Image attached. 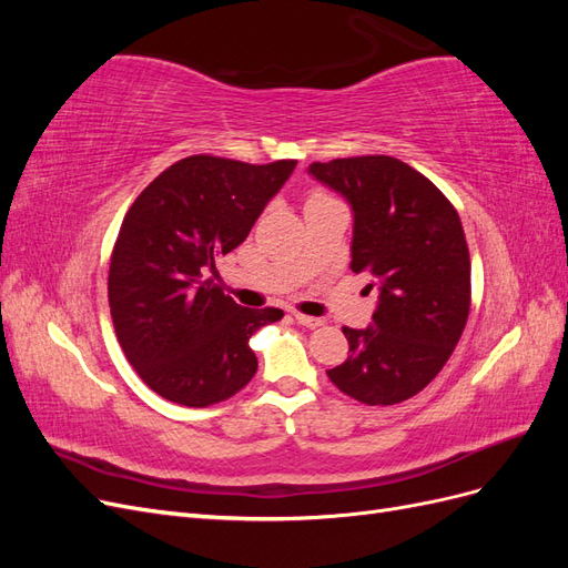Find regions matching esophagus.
Wrapping results in <instances>:
<instances>
[{
    "label": "esophagus",
    "instance_id": "obj_1",
    "mask_svg": "<svg viewBox=\"0 0 568 568\" xmlns=\"http://www.w3.org/2000/svg\"><path fill=\"white\" fill-rule=\"evenodd\" d=\"M294 317H296V322H298V324L307 326V329H315V326H322V320H320V317H311V315H301V313H296Z\"/></svg>",
    "mask_w": 568,
    "mask_h": 568
}]
</instances>
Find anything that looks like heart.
Wrapping results in <instances>:
<instances>
[{
  "mask_svg": "<svg viewBox=\"0 0 568 568\" xmlns=\"http://www.w3.org/2000/svg\"><path fill=\"white\" fill-rule=\"evenodd\" d=\"M322 199H329V196H326V194H313L311 199H307V203H311V201H322Z\"/></svg>",
  "mask_w": 568,
  "mask_h": 568,
  "instance_id": "heart-1",
  "label": "heart"
}]
</instances>
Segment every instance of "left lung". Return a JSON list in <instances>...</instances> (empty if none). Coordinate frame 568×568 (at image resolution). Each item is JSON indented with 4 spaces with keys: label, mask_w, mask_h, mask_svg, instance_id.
Segmentation results:
<instances>
[{
    "label": "left lung",
    "mask_w": 568,
    "mask_h": 568,
    "mask_svg": "<svg viewBox=\"0 0 568 568\" xmlns=\"http://www.w3.org/2000/svg\"><path fill=\"white\" fill-rule=\"evenodd\" d=\"M353 211L351 270L369 272L379 301L365 329L343 326L346 363L332 384L365 405L417 395L448 363L469 317L471 263L453 203L415 168L355 156L307 168Z\"/></svg>",
    "instance_id": "obj_1"
}]
</instances>
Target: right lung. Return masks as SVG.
<instances>
[{
    "mask_svg": "<svg viewBox=\"0 0 568 568\" xmlns=\"http://www.w3.org/2000/svg\"><path fill=\"white\" fill-rule=\"evenodd\" d=\"M296 161L251 165L189 156L136 196L109 270V305L128 363L165 400L209 407L257 369L248 338L284 317L242 307L205 280L248 236Z\"/></svg>",
    "mask_w": 568,
    "mask_h": 568,
    "instance_id": "add662e5",
    "label": "right lung"
}]
</instances>
